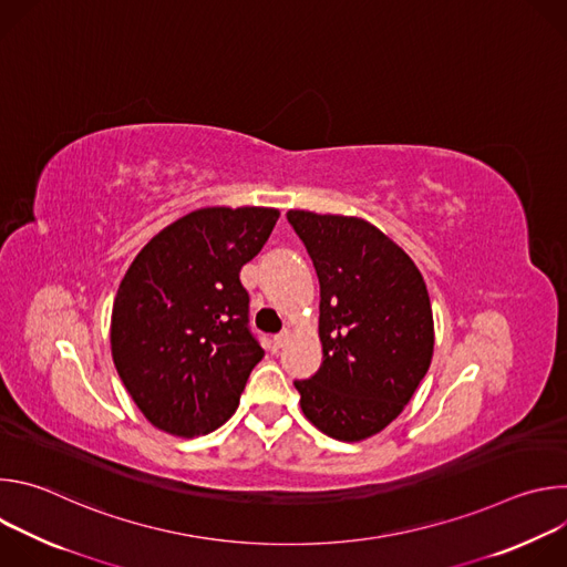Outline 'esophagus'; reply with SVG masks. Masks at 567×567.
<instances>
[{
	"label": "esophagus",
	"mask_w": 567,
	"mask_h": 567,
	"mask_svg": "<svg viewBox=\"0 0 567 567\" xmlns=\"http://www.w3.org/2000/svg\"><path fill=\"white\" fill-rule=\"evenodd\" d=\"M289 339H291V330H282V332H278L276 337H274V346L276 348H282V346H287L289 343Z\"/></svg>",
	"instance_id": "34e87169"
}]
</instances>
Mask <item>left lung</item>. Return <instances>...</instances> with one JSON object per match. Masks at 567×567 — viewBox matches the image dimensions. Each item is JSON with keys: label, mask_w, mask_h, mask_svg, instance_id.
Instances as JSON below:
<instances>
[{"label": "left lung", "mask_w": 567, "mask_h": 567, "mask_svg": "<svg viewBox=\"0 0 567 567\" xmlns=\"http://www.w3.org/2000/svg\"><path fill=\"white\" fill-rule=\"evenodd\" d=\"M320 282L322 363L293 381L305 417L359 442L411 401L433 359V311L415 262L377 226L343 215L289 210Z\"/></svg>", "instance_id": "8db88e82"}]
</instances>
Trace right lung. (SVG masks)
I'll list each match as a JSON object with an SVG mask.
<instances>
[{"label":"right lung","instance_id":"obj_1","mask_svg":"<svg viewBox=\"0 0 567 567\" xmlns=\"http://www.w3.org/2000/svg\"><path fill=\"white\" fill-rule=\"evenodd\" d=\"M276 208H202L152 237L121 280L112 357L156 429L195 437L237 409L265 350L239 269L269 239Z\"/></svg>","mask_w":567,"mask_h":567}]
</instances>
